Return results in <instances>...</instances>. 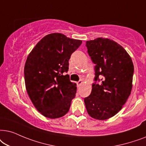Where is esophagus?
I'll return each instance as SVG.
<instances>
[{
	"mask_svg": "<svg viewBox=\"0 0 146 146\" xmlns=\"http://www.w3.org/2000/svg\"><path fill=\"white\" fill-rule=\"evenodd\" d=\"M83 83V81H81V80H80V81H79L78 82H77V87H79L81 85V84H82Z\"/></svg>",
	"mask_w": 146,
	"mask_h": 146,
	"instance_id": "34e87169",
	"label": "esophagus"
}]
</instances>
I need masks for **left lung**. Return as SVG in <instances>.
Instances as JSON below:
<instances>
[{
    "mask_svg": "<svg viewBox=\"0 0 146 146\" xmlns=\"http://www.w3.org/2000/svg\"><path fill=\"white\" fill-rule=\"evenodd\" d=\"M86 46L96 66L95 83L90 96L84 99L85 107L91 117L108 119L121 110L131 93L133 62L120 44L108 38L88 40Z\"/></svg>",
    "mask_w": 146,
    "mask_h": 146,
    "instance_id": "8db88e82",
    "label": "left lung"
}]
</instances>
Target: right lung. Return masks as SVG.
Wrapping results in <instances>:
<instances>
[{
  "mask_svg": "<svg viewBox=\"0 0 146 146\" xmlns=\"http://www.w3.org/2000/svg\"><path fill=\"white\" fill-rule=\"evenodd\" d=\"M82 43L61 33L44 36L33 48L25 63V86L34 106L50 119L69 111L77 92L69 75V60Z\"/></svg>",
  "mask_w": 146,
  "mask_h": 146,
  "instance_id": "add662e5",
  "label": "right lung"
}]
</instances>
